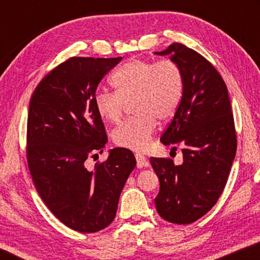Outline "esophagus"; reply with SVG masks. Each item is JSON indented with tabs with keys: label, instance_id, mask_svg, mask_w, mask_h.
Returning <instances> with one entry per match:
<instances>
[{
	"label": "esophagus",
	"instance_id": "esophagus-1",
	"mask_svg": "<svg viewBox=\"0 0 260 260\" xmlns=\"http://www.w3.org/2000/svg\"><path fill=\"white\" fill-rule=\"evenodd\" d=\"M135 157H136L138 168H143V167H147L148 166V159H147V157H145L144 155L136 154V155H135Z\"/></svg>",
	"mask_w": 260,
	"mask_h": 260
}]
</instances>
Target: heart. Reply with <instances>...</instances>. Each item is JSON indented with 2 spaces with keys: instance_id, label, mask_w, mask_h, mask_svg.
Here are the masks:
<instances>
[{
  "instance_id": "obj_1",
  "label": "heart",
  "mask_w": 260,
  "mask_h": 260,
  "mask_svg": "<svg viewBox=\"0 0 260 260\" xmlns=\"http://www.w3.org/2000/svg\"><path fill=\"white\" fill-rule=\"evenodd\" d=\"M116 92L95 91L93 103L98 116L116 124L126 104L133 102V118L113 131V142L120 148L143 151L150 144L156 119L166 122L175 115L183 97V71L176 61L133 59L112 76Z\"/></svg>"
}]
</instances>
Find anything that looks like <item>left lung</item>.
I'll return each mask as SVG.
<instances>
[{"label":"left lung","mask_w":260,"mask_h":260,"mask_svg":"<svg viewBox=\"0 0 260 260\" xmlns=\"http://www.w3.org/2000/svg\"><path fill=\"white\" fill-rule=\"evenodd\" d=\"M155 54L170 55L184 77L182 101L161 136L165 145L182 147L183 162L150 158L159 180L155 206L167 221L186 225L204 216L226 186L237 151L233 113L225 81L207 59L177 42Z\"/></svg>","instance_id":"1"}]
</instances>
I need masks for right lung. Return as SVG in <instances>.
I'll return each mask as SVG.
<instances>
[{"label":"right lung","mask_w":260,"mask_h":260,"mask_svg":"<svg viewBox=\"0 0 260 260\" xmlns=\"http://www.w3.org/2000/svg\"><path fill=\"white\" fill-rule=\"evenodd\" d=\"M122 59L73 56L53 69L30 98L27 162L34 186L49 211L81 233L98 232L113 221L120 191L136 167L125 148L112 149L94 168L86 166L108 142L94 93Z\"/></svg>","instance_id":"obj_1"}]
</instances>
